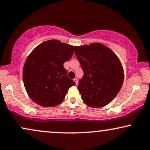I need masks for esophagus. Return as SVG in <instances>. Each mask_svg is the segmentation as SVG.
<instances>
[{
	"mask_svg": "<svg viewBox=\"0 0 150 150\" xmlns=\"http://www.w3.org/2000/svg\"><path fill=\"white\" fill-rule=\"evenodd\" d=\"M74 82H75L76 85H77V84H78V79H76V78H75V79H74Z\"/></svg>",
	"mask_w": 150,
	"mask_h": 150,
	"instance_id": "obj_1",
	"label": "esophagus"
}]
</instances>
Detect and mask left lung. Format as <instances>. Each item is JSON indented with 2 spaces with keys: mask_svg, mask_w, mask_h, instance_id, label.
<instances>
[{
  "mask_svg": "<svg viewBox=\"0 0 150 150\" xmlns=\"http://www.w3.org/2000/svg\"><path fill=\"white\" fill-rule=\"evenodd\" d=\"M75 54L84 72L78 86L83 102L92 108L107 105L123 83L120 60L110 48L98 42L75 47Z\"/></svg>",
  "mask_w": 150,
  "mask_h": 150,
  "instance_id": "obj_1",
  "label": "left lung"
}]
</instances>
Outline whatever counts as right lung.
<instances>
[{
  "label": "right lung",
  "instance_id": "add662e5",
  "mask_svg": "<svg viewBox=\"0 0 150 150\" xmlns=\"http://www.w3.org/2000/svg\"><path fill=\"white\" fill-rule=\"evenodd\" d=\"M74 48L58 40H49L31 52L23 67V79L34 102L45 108L63 102L68 89L75 85L63 67V63L72 57Z\"/></svg>",
  "mask_w": 150,
  "mask_h": 150
}]
</instances>
